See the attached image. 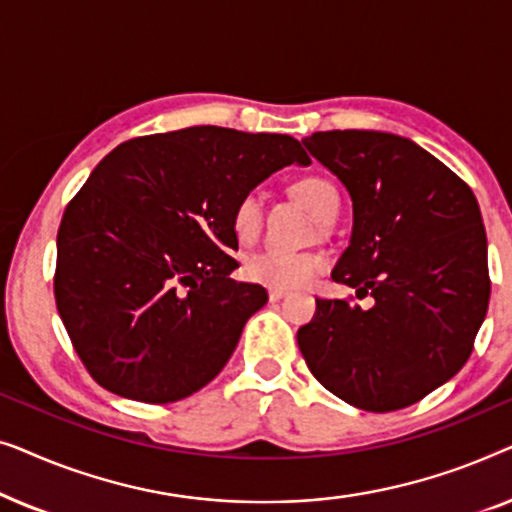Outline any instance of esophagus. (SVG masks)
<instances>
[{"instance_id": "obj_1", "label": "esophagus", "mask_w": 512, "mask_h": 512, "mask_svg": "<svg viewBox=\"0 0 512 512\" xmlns=\"http://www.w3.org/2000/svg\"><path fill=\"white\" fill-rule=\"evenodd\" d=\"M286 293H289L286 289H270V291H268V298L272 300V303H275V300L286 298Z\"/></svg>"}]
</instances>
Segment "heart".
Returning a JSON list of instances; mask_svg holds the SVG:
<instances>
[{
  "label": "heart",
  "instance_id": "obj_1",
  "mask_svg": "<svg viewBox=\"0 0 512 512\" xmlns=\"http://www.w3.org/2000/svg\"><path fill=\"white\" fill-rule=\"evenodd\" d=\"M293 195L317 216L319 221H331L338 214V193L321 177H303L293 184ZM263 228V202L256 193H247L237 200L233 209V230L235 237L244 244L256 242ZM326 268L324 256L312 251H291L265 249L249 256L244 263V275L251 282L272 286V289H296L307 286L314 277H319Z\"/></svg>",
  "mask_w": 512,
  "mask_h": 512
}]
</instances>
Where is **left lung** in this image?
Here are the masks:
<instances>
[{"instance_id":"8db88e82","label":"left lung","mask_w":512,"mask_h":512,"mask_svg":"<svg viewBox=\"0 0 512 512\" xmlns=\"http://www.w3.org/2000/svg\"><path fill=\"white\" fill-rule=\"evenodd\" d=\"M303 144L352 195V240L331 277L375 303L317 298L298 347L354 408H408L459 373L485 321L492 282L478 200L410 139L328 130Z\"/></svg>"}]
</instances>
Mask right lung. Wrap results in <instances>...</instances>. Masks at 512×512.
Wrapping results in <instances>:
<instances>
[{"label":"right lung","instance_id":"obj_1","mask_svg":"<svg viewBox=\"0 0 512 512\" xmlns=\"http://www.w3.org/2000/svg\"><path fill=\"white\" fill-rule=\"evenodd\" d=\"M310 165L298 139L216 125L118 144L69 200L53 291L69 340L111 394L174 403L221 373L268 303L240 268L233 209L279 167Z\"/></svg>","mask_w":512,"mask_h":512}]
</instances>
